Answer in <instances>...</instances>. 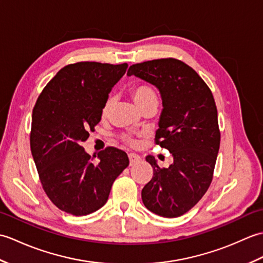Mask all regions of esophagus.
I'll list each match as a JSON object with an SVG mask.
<instances>
[{
	"mask_svg": "<svg viewBox=\"0 0 263 263\" xmlns=\"http://www.w3.org/2000/svg\"><path fill=\"white\" fill-rule=\"evenodd\" d=\"M128 160H130V166H133V165H136L138 163H140L141 157L137 154L131 153V154H128Z\"/></svg>",
	"mask_w": 263,
	"mask_h": 263,
	"instance_id": "obj_1",
	"label": "esophagus"
}]
</instances>
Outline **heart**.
Wrapping results in <instances>:
<instances>
[{
    "mask_svg": "<svg viewBox=\"0 0 263 263\" xmlns=\"http://www.w3.org/2000/svg\"><path fill=\"white\" fill-rule=\"evenodd\" d=\"M130 93H131L132 99L135 100V103L140 109L143 107V106H146L149 103L157 102V93H156L155 88L152 85H149L148 82H143V81L136 82L135 85H132L130 87ZM113 103H114V98L111 96H109L107 99H106L102 109L103 116H107L109 114L111 107H113ZM123 140L128 144L136 143L135 139L128 136L123 137Z\"/></svg>",
    "mask_w": 263,
    "mask_h": 263,
    "instance_id": "1",
    "label": "heart"
}]
</instances>
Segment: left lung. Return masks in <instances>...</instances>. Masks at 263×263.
Segmentation results:
<instances>
[{
    "label": "left lung",
    "instance_id": "obj_1",
    "mask_svg": "<svg viewBox=\"0 0 263 263\" xmlns=\"http://www.w3.org/2000/svg\"><path fill=\"white\" fill-rule=\"evenodd\" d=\"M132 74L159 89L164 108L155 142L174 159L164 168L147 156L154 175L142 189L143 204L158 216L180 217L199 202L214 177L220 144L214 96L191 66L173 58L133 64L127 70Z\"/></svg>",
    "mask_w": 263,
    "mask_h": 263
}]
</instances>
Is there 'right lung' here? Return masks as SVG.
I'll return each mask as SVG.
<instances>
[{
    "mask_svg": "<svg viewBox=\"0 0 263 263\" xmlns=\"http://www.w3.org/2000/svg\"><path fill=\"white\" fill-rule=\"evenodd\" d=\"M127 64L78 62L53 77L32 109L30 149L44 191L60 210L86 216L102 208L128 165L125 152L107 147L89 156L81 142L95 131L111 87Z\"/></svg>",
    "mask_w": 263,
    "mask_h": 263,
    "instance_id": "1",
    "label": "right lung"
}]
</instances>
